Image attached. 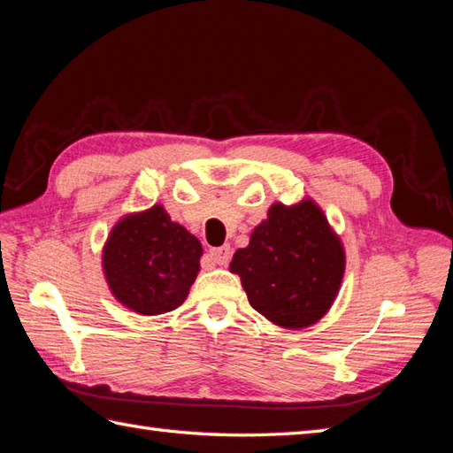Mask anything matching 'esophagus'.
I'll list each match as a JSON object with an SVG mask.
<instances>
[{"instance_id": "34e87169", "label": "esophagus", "mask_w": 453, "mask_h": 453, "mask_svg": "<svg viewBox=\"0 0 453 453\" xmlns=\"http://www.w3.org/2000/svg\"><path fill=\"white\" fill-rule=\"evenodd\" d=\"M210 257L216 265H227L229 258H232V251H229L227 245L214 247V249H210Z\"/></svg>"}]
</instances>
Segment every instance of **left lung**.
Listing matches in <instances>:
<instances>
[{
	"label": "left lung",
	"instance_id": "left-lung-1",
	"mask_svg": "<svg viewBox=\"0 0 453 453\" xmlns=\"http://www.w3.org/2000/svg\"><path fill=\"white\" fill-rule=\"evenodd\" d=\"M229 271L242 276L253 310L266 319L302 329L333 305L344 273V251L323 211L311 200L274 204L237 249Z\"/></svg>",
	"mask_w": 453,
	"mask_h": 453
}]
</instances>
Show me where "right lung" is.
<instances>
[{
	"label": "right lung",
	"instance_id": "right-lung-1",
	"mask_svg": "<svg viewBox=\"0 0 453 453\" xmlns=\"http://www.w3.org/2000/svg\"><path fill=\"white\" fill-rule=\"evenodd\" d=\"M202 245L163 206L120 219L103 251L114 297L142 315L177 310L200 271Z\"/></svg>",
	"mask_w": 453,
	"mask_h": 453
}]
</instances>
